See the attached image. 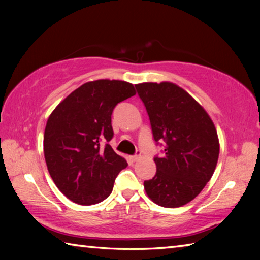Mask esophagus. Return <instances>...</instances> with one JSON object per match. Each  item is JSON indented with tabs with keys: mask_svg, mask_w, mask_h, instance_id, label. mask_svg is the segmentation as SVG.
<instances>
[{
	"mask_svg": "<svg viewBox=\"0 0 260 260\" xmlns=\"http://www.w3.org/2000/svg\"><path fill=\"white\" fill-rule=\"evenodd\" d=\"M140 157H141V152L138 151L133 157H132V160H133V161H138V160L140 159Z\"/></svg>",
	"mask_w": 260,
	"mask_h": 260,
	"instance_id": "obj_1",
	"label": "esophagus"
}]
</instances>
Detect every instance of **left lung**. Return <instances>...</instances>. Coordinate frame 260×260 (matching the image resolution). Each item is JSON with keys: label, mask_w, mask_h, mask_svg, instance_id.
<instances>
[{"label": "left lung", "mask_w": 260, "mask_h": 260, "mask_svg": "<svg viewBox=\"0 0 260 260\" xmlns=\"http://www.w3.org/2000/svg\"><path fill=\"white\" fill-rule=\"evenodd\" d=\"M147 109L157 143L164 155L155 157L157 172L144 181L147 195L164 208L192 201L210 181L219 157V139L203 107L172 82L135 85Z\"/></svg>", "instance_id": "left-lung-1"}]
</instances>
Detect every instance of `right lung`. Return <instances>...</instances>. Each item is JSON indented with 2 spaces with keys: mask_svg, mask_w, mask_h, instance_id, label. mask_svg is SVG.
I'll return each mask as SVG.
<instances>
[{
  "mask_svg": "<svg viewBox=\"0 0 260 260\" xmlns=\"http://www.w3.org/2000/svg\"><path fill=\"white\" fill-rule=\"evenodd\" d=\"M135 94L134 86L126 81H89L61 101L48 118L43 136L48 171L57 188L74 203L104 201L127 166L108 142L113 138L114 107Z\"/></svg>",
  "mask_w": 260,
  "mask_h": 260,
  "instance_id": "1",
  "label": "right lung"
}]
</instances>
